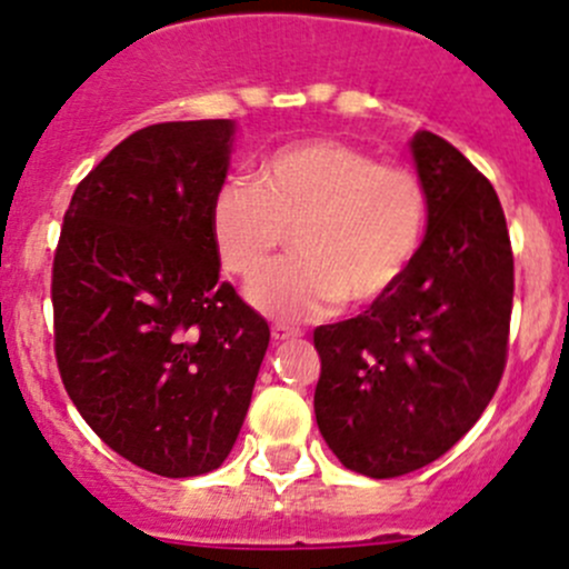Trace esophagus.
<instances>
[{"label":"esophagus","instance_id":"34e87169","mask_svg":"<svg viewBox=\"0 0 569 569\" xmlns=\"http://www.w3.org/2000/svg\"><path fill=\"white\" fill-rule=\"evenodd\" d=\"M297 336H300V332H297V330H291V327H286V325H274V327H272V341H274V343L295 341Z\"/></svg>","mask_w":569,"mask_h":569}]
</instances>
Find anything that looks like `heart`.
<instances>
[{
    "mask_svg": "<svg viewBox=\"0 0 569 569\" xmlns=\"http://www.w3.org/2000/svg\"><path fill=\"white\" fill-rule=\"evenodd\" d=\"M289 231L300 258L258 278L252 306L286 321L321 317L341 300L363 306L393 291L416 261L427 192L412 170L377 164L360 148L302 140L211 198V248L237 278H256Z\"/></svg>",
    "mask_w": 569,
    "mask_h": 569,
    "instance_id": "heart-1",
    "label": "heart"
}]
</instances>
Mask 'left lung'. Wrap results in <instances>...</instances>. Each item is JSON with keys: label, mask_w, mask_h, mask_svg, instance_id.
<instances>
[{"label": "left lung", "mask_w": 569, "mask_h": 569, "mask_svg": "<svg viewBox=\"0 0 569 569\" xmlns=\"http://www.w3.org/2000/svg\"><path fill=\"white\" fill-rule=\"evenodd\" d=\"M427 233L393 291L321 325L319 432L355 473L391 479L443 457L479 421L507 363L515 261L492 183L432 131L410 140Z\"/></svg>", "instance_id": "left-lung-1"}]
</instances>
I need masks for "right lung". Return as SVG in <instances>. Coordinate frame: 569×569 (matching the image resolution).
Masks as SVG:
<instances>
[{
  "label": "right lung",
  "instance_id": "obj_1",
  "mask_svg": "<svg viewBox=\"0 0 569 569\" xmlns=\"http://www.w3.org/2000/svg\"><path fill=\"white\" fill-rule=\"evenodd\" d=\"M233 120L134 131L73 192L54 252L62 386L129 462L209 473L231 455L269 325L220 280L209 206L226 183Z\"/></svg>",
  "mask_w": 569,
  "mask_h": 569
}]
</instances>
